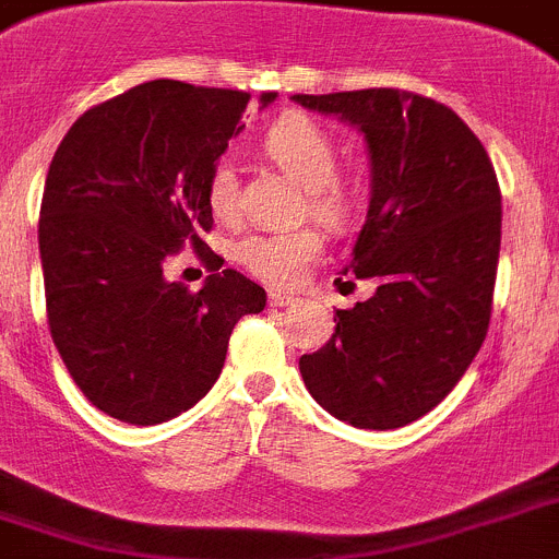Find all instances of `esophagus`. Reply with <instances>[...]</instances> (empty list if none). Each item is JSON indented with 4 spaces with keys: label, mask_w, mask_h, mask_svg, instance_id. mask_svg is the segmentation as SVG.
Wrapping results in <instances>:
<instances>
[{
    "label": "esophagus",
    "mask_w": 559,
    "mask_h": 559,
    "mask_svg": "<svg viewBox=\"0 0 559 559\" xmlns=\"http://www.w3.org/2000/svg\"><path fill=\"white\" fill-rule=\"evenodd\" d=\"M296 296H290V294H280V290H271L269 294V305L271 307H290V305H296Z\"/></svg>",
    "instance_id": "obj_1"
}]
</instances>
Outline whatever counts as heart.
Masks as SVG:
<instances>
[{"label": "heart", "instance_id": "1", "mask_svg": "<svg viewBox=\"0 0 559 559\" xmlns=\"http://www.w3.org/2000/svg\"><path fill=\"white\" fill-rule=\"evenodd\" d=\"M265 155L307 188V207L326 227H343L352 216L349 191L335 179L337 150L330 132L305 116H285L265 135ZM207 204L218 218L238 210V168L229 157L207 174ZM321 235L310 227L258 229L235 243V260L269 285H294L321 258Z\"/></svg>", "mask_w": 559, "mask_h": 559}]
</instances>
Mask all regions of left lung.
<instances>
[{"label":"left lung","instance_id":"obj_1","mask_svg":"<svg viewBox=\"0 0 559 559\" xmlns=\"http://www.w3.org/2000/svg\"><path fill=\"white\" fill-rule=\"evenodd\" d=\"M366 138L371 199L343 274L373 296L335 313V332L301 355L307 391L360 429L427 416L477 357L490 321L501 193L479 138L452 107L396 88L296 94Z\"/></svg>","mask_w":559,"mask_h":559}]
</instances>
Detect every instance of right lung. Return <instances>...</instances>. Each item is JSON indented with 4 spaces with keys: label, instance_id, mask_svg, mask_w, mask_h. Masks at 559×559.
Masks as SVG:
<instances>
[{
    "label": "right lung",
    "instance_id": "1",
    "mask_svg": "<svg viewBox=\"0 0 559 559\" xmlns=\"http://www.w3.org/2000/svg\"><path fill=\"white\" fill-rule=\"evenodd\" d=\"M249 99L143 82L82 112L55 152L38 222L49 332L76 388L119 421L191 409L216 385L233 326L265 307V290L199 238L213 227L207 174ZM186 239L214 271L197 295L162 274Z\"/></svg>",
    "mask_w": 559,
    "mask_h": 559
}]
</instances>
